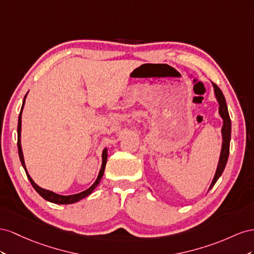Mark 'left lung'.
<instances>
[{
  "instance_id": "obj_1",
  "label": "left lung",
  "mask_w": 254,
  "mask_h": 254,
  "mask_svg": "<svg viewBox=\"0 0 254 254\" xmlns=\"http://www.w3.org/2000/svg\"><path fill=\"white\" fill-rule=\"evenodd\" d=\"M213 87H214L215 97H216L217 101H218V104H219V115L223 120V126H222V128H221L222 147H221L219 162H218V166H217L216 173H215L214 179L212 181V184H211V186H209L208 190H211V188L215 185V183L217 182V180L220 178L224 168H226L228 157H229V152H230V140H231V119H230L229 112H228V106H227V103H226V99H224L223 93L219 89L218 86L213 83Z\"/></svg>"
}]
</instances>
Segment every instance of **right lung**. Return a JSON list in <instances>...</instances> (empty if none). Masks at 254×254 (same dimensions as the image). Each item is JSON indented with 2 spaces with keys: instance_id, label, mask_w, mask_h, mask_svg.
Returning a JSON list of instances; mask_svg holds the SVG:
<instances>
[{
  "instance_id": "right-lung-1",
  "label": "right lung",
  "mask_w": 254,
  "mask_h": 254,
  "mask_svg": "<svg viewBox=\"0 0 254 254\" xmlns=\"http://www.w3.org/2000/svg\"><path fill=\"white\" fill-rule=\"evenodd\" d=\"M27 96V93L24 97V100H23V103H22V107H21V112L19 114V120H18V152H19V157H20V161H21V164H22L23 168L25 170V173L27 176V179L30 180L31 184L33 185V187L35 188V190L37 191L41 197L43 199H46L47 201H50L52 202V203H56V204H71V203H75V202L82 200L84 198H86L87 195H89L93 190L99 185L101 179H102L103 177V173H104V170H105V165H106V162H107V149L105 148L103 150V153H102V166H101V169L99 171V175H98V178L97 180L95 181V183H93L88 190H86L82 192H78V193H75V194H70V195H62V194H59V193H55L53 191L51 190H43V188H41L40 186H38L37 184H36L33 179L31 178V176L28 175V172L26 170V167H25V163H24V157H23V152H22V148H21V118H22V111H23V107H24V103H25V98Z\"/></svg>"
}]
</instances>
